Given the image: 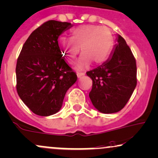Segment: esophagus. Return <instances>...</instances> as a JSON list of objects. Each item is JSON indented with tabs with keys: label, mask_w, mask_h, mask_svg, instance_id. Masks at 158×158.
<instances>
[{
	"label": "esophagus",
	"mask_w": 158,
	"mask_h": 158,
	"mask_svg": "<svg viewBox=\"0 0 158 158\" xmlns=\"http://www.w3.org/2000/svg\"><path fill=\"white\" fill-rule=\"evenodd\" d=\"M77 76H78V78H80V77H82V76H84L85 75V73H81V72H77Z\"/></svg>",
	"instance_id": "obj_1"
}]
</instances>
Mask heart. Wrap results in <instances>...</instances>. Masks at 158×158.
Masks as SVG:
<instances>
[{
    "instance_id": "obj_1",
    "label": "heart",
    "mask_w": 158,
    "mask_h": 158,
    "mask_svg": "<svg viewBox=\"0 0 158 158\" xmlns=\"http://www.w3.org/2000/svg\"><path fill=\"white\" fill-rule=\"evenodd\" d=\"M71 40L59 37L58 44L64 58L68 63H73L79 53L82 55L79 60V67H87L93 62L100 65L107 60L113 46V37L108 28L87 25L71 31Z\"/></svg>"
}]
</instances>
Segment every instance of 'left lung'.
Returning <instances> with one entry per match:
<instances>
[{
	"mask_svg": "<svg viewBox=\"0 0 158 158\" xmlns=\"http://www.w3.org/2000/svg\"><path fill=\"white\" fill-rule=\"evenodd\" d=\"M86 74L92 79L89 98L99 112L110 114L122 110L137 82L136 60L124 38L118 35L108 60Z\"/></svg>",
	"mask_w": 158,
	"mask_h": 158,
	"instance_id": "left-lung-1",
	"label": "left lung"
}]
</instances>
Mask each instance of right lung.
Instances as JSON below:
<instances>
[{
    "instance_id": "1",
    "label": "right lung",
    "mask_w": 158,
    "mask_h": 158,
    "mask_svg": "<svg viewBox=\"0 0 158 158\" xmlns=\"http://www.w3.org/2000/svg\"><path fill=\"white\" fill-rule=\"evenodd\" d=\"M71 27L69 22L49 20L33 31L22 46L15 68L16 90L36 115L58 112L67 91L77 80L58 44L59 36Z\"/></svg>"
}]
</instances>
